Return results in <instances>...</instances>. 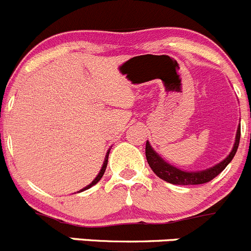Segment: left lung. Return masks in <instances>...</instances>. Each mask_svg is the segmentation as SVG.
Masks as SVG:
<instances>
[{"label": "left lung", "mask_w": 251, "mask_h": 251, "mask_svg": "<svg viewBox=\"0 0 251 251\" xmlns=\"http://www.w3.org/2000/svg\"><path fill=\"white\" fill-rule=\"evenodd\" d=\"M239 141H240V125H239L238 130H236L235 142H234L233 150L230 153L224 158L222 162L218 165L213 166V167L208 168L204 171H197V172H186V171H181L178 168H176L175 166L170 165L166 161L158 156V153L154 152L149 141H146V158L149 162L150 167L152 168L156 176H158L161 179L168 182L172 184H179V186H191V184H203L207 182L212 181L214 177H217L226 166L230 163L233 157L235 156V152L238 150Z\"/></svg>", "instance_id": "1"}]
</instances>
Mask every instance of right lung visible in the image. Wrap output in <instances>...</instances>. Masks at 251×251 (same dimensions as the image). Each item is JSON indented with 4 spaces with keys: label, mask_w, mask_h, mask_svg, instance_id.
I'll list each match as a JSON object with an SVG mask.
<instances>
[{
    "label": "right lung",
    "mask_w": 251,
    "mask_h": 251,
    "mask_svg": "<svg viewBox=\"0 0 251 251\" xmlns=\"http://www.w3.org/2000/svg\"><path fill=\"white\" fill-rule=\"evenodd\" d=\"M109 152H110V151H107L106 156H105V161H104V163H102V167H101V170H100L99 175H98L97 177H95V179H94V181L91 182L90 184H88V186H86L85 188H83V189H81L80 192L85 191V189H89V188H90V187H93L94 184H97L98 182H99L100 179H101V177H102V176H104V172H105V170H106V166H107V158H109Z\"/></svg>",
    "instance_id": "1"
}]
</instances>
